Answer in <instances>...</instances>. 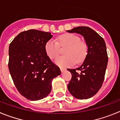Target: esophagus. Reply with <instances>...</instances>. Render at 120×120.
Wrapping results in <instances>:
<instances>
[{"mask_svg":"<svg viewBox=\"0 0 120 120\" xmlns=\"http://www.w3.org/2000/svg\"><path fill=\"white\" fill-rule=\"evenodd\" d=\"M65 68H60V70L62 71V73H63V72L65 71Z\"/></svg>","mask_w":120,"mask_h":120,"instance_id":"esophagus-1","label":"esophagus"}]
</instances>
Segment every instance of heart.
Here are the masks:
<instances>
[{"label":"heart","mask_w":120,"mask_h":120,"mask_svg":"<svg viewBox=\"0 0 120 120\" xmlns=\"http://www.w3.org/2000/svg\"><path fill=\"white\" fill-rule=\"evenodd\" d=\"M60 45L67 46L64 52L65 55L58 56L55 60V64L61 67H70L75 62L80 63L87 54V45L81 41L79 36L73 34H66L58 37V42L53 39L46 42L45 50L47 55L52 59L56 58L60 53Z\"/></svg>","instance_id":"obj_1"}]
</instances>
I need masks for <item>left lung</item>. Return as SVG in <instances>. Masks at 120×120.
I'll list each match as a JSON object with an SVG mask.
<instances>
[{"mask_svg": "<svg viewBox=\"0 0 120 120\" xmlns=\"http://www.w3.org/2000/svg\"><path fill=\"white\" fill-rule=\"evenodd\" d=\"M67 32L83 37L88 47L82 65L76 69H67L72 75L68 90L75 98H90L100 89L104 80L108 64L106 44L103 38L90 27H75Z\"/></svg>", "mask_w": 120, "mask_h": 120, "instance_id": "left-lung-1", "label": "left lung"}]
</instances>
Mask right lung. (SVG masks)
<instances>
[{"mask_svg": "<svg viewBox=\"0 0 120 120\" xmlns=\"http://www.w3.org/2000/svg\"><path fill=\"white\" fill-rule=\"evenodd\" d=\"M52 37L50 32L29 30L20 33L9 45L10 75L19 93L30 100L47 97L53 79L61 74L45 50V43Z\"/></svg>", "mask_w": 120, "mask_h": 120, "instance_id": "obj_1", "label": "right lung"}]
</instances>
